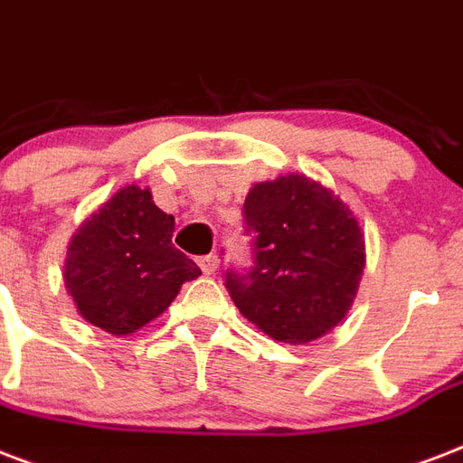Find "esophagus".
<instances>
[{
	"label": "esophagus",
	"instance_id": "1",
	"mask_svg": "<svg viewBox=\"0 0 463 463\" xmlns=\"http://www.w3.org/2000/svg\"><path fill=\"white\" fill-rule=\"evenodd\" d=\"M217 263H220V258L217 256H203L198 260L203 275H214V270H217Z\"/></svg>",
	"mask_w": 463,
	"mask_h": 463
}]
</instances>
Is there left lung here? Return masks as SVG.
Returning a JSON list of instances; mask_svg holds the SVG:
<instances>
[{
	"instance_id": "obj_1",
	"label": "left lung",
	"mask_w": 463,
	"mask_h": 463,
	"mask_svg": "<svg viewBox=\"0 0 463 463\" xmlns=\"http://www.w3.org/2000/svg\"><path fill=\"white\" fill-rule=\"evenodd\" d=\"M253 268L227 272L232 302L258 331L304 345L345 318L364 270V234L353 210L304 174L256 183L243 203Z\"/></svg>"
}]
</instances>
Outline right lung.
<instances>
[{
	"mask_svg": "<svg viewBox=\"0 0 463 463\" xmlns=\"http://www.w3.org/2000/svg\"><path fill=\"white\" fill-rule=\"evenodd\" d=\"M174 214L152 191L125 185L74 232L64 288L79 317L113 335H130L168 309L200 268L171 243Z\"/></svg>",
	"mask_w": 463,
	"mask_h": 463,
	"instance_id": "obj_1",
	"label": "right lung"
}]
</instances>
